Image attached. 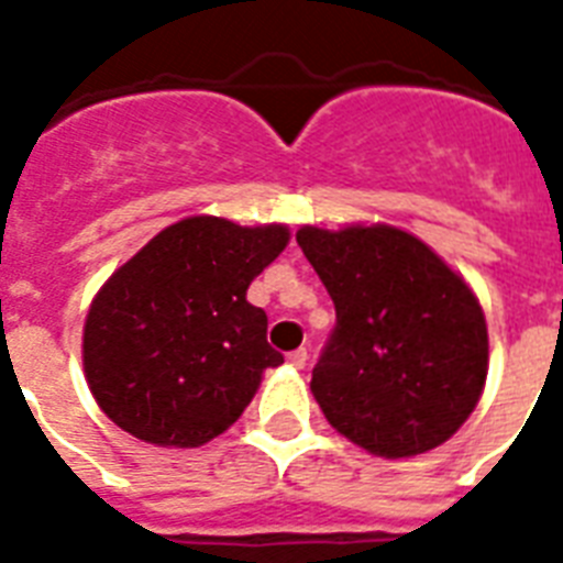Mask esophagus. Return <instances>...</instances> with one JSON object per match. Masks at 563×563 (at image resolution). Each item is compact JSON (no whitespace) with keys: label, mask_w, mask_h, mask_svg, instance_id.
<instances>
[{"label":"esophagus","mask_w":563,"mask_h":563,"mask_svg":"<svg viewBox=\"0 0 563 563\" xmlns=\"http://www.w3.org/2000/svg\"><path fill=\"white\" fill-rule=\"evenodd\" d=\"M307 360H309L307 347H298V351L289 353V365H291V368H303V365H307Z\"/></svg>","instance_id":"1"}]
</instances>
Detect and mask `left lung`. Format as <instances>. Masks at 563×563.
I'll use <instances>...</instances> for the list:
<instances>
[{
  "label": "left lung",
  "instance_id": "1",
  "mask_svg": "<svg viewBox=\"0 0 563 563\" xmlns=\"http://www.w3.org/2000/svg\"><path fill=\"white\" fill-rule=\"evenodd\" d=\"M335 327L312 368L324 418L385 459L444 444L479 402L488 327L471 286L406 230L300 228Z\"/></svg>",
  "mask_w": 563,
  "mask_h": 563
}]
</instances>
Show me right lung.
I'll list each match as a JSON object with an SVG mask.
<instances>
[{"label": "right lung", "mask_w": 563, "mask_h": 563, "mask_svg": "<svg viewBox=\"0 0 563 563\" xmlns=\"http://www.w3.org/2000/svg\"><path fill=\"white\" fill-rule=\"evenodd\" d=\"M289 242L283 224L192 216L161 230L96 295L87 383L117 427L157 446H201L245 411L283 356L247 286Z\"/></svg>", "instance_id": "obj_1"}]
</instances>
